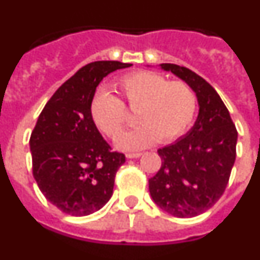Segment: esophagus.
I'll list each match as a JSON object with an SVG mask.
<instances>
[{
    "mask_svg": "<svg viewBox=\"0 0 260 260\" xmlns=\"http://www.w3.org/2000/svg\"><path fill=\"white\" fill-rule=\"evenodd\" d=\"M142 156V152H128L126 153V157L127 158H135V157H139Z\"/></svg>",
    "mask_w": 260,
    "mask_h": 260,
    "instance_id": "obj_1",
    "label": "esophagus"
}]
</instances>
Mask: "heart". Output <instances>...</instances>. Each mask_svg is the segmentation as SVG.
<instances>
[{
	"instance_id": "heart-1",
	"label": "heart",
	"mask_w": 260,
	"mask_h": 260,
	"mask_svg": "<svg viewBox=\"0 0 260 260\" xmlns=\"http://www.w3.org/2000/svg\"><path fill=\"white\" fill-rule=\"evenodd\" d=\"M121 99L99 89L91 99L89 113L108 138L117 139L128 123V110H137L138 125L117 141L122 150H142L172 143L185 135L198 113V96L185 80H169L156 71H133L116 80Z\"/></svg>"
}]
</instances>
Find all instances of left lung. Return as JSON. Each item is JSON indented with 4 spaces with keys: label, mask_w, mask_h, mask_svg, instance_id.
Wrapping results in <instances>:
<instances>
[{
    "label": "left lung",
    "mask_w": 260,
    "mask_h": 260,
    "mask_svg": "<svg viewBox=\"0 0 260 260\" xmlns=\"http://www.w3.org/2000/svg\"><path fill=\"white\" fill-rule=\"evenodd\" d=\"M194 88L199 116L194 127L176 143L157 150L161 167L150 178V194L165 212L194 217L221 198L234 161L237 128L219 93L185 66L161 63Z\"/></svg>",
    "instance_id": "1"
}]
</instances>
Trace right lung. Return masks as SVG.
Segmentation results:
<instances>
[{
	"instance_id": "obj_1",
	"label": "right lung",
	"mask_w": 260,
	"mask_h": 260,
	"mask_svg": "<svg viewBox=\"0 0 260 260\" xmlns=\"http://www.w3.org/2000/svg\"><path fill=\"white\" fill-rule=\"evenodd\" d=\"M132 63L95 61L69 78L41 110L29 138L32 174L45 198L62 212L87 216L104 207L125 162L93 122L89 103L104 77Z\"/></svg>"
}]
</instances>
